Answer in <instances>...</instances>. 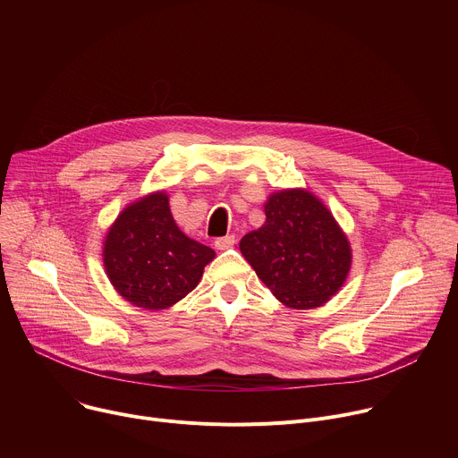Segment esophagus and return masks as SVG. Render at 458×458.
I'll use <instances>...</instances> for the list:
<instances>
[{"label":"esophagus","instance_id":"1","mask_svg":"<svg viewBox=\"0 0 458 458\" xmlns=\"http://www.w3.org/2000/svg\"><path fill=\"white\" fill-rule=\"evenodd\" d=\"M235 244V237L233 235H225V237H219L216 239V248L217 250H228Z\"/></svg>","mask_w":458,"mask_h":458}]
</instances>
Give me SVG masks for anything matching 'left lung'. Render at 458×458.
Returning <instances> with one entry per match:
<instances>
[{
    "label": "left lung",
    "instance_id": "1",
    "mask_svg": "<svg viewBox=\"0 0 458 458\" xmlns=\"http://www.w3.org/2000/svg\"><path fill=\"white\" fill-rule=\"evenodd\" d=\"M265 214V225L239 242L244 259L286 306L308 310L324 304L352 267L350 242L334 216L304 190L274 193Z\"/></svg>",
    "mask_w": 458,
    "mask_h": 458
}]
</instances>
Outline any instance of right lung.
<instances>
[{
  "mask_svg": "<svg viewBox=\"0 0 458 458\" xmlns=\"http://www.w3.org/2000/svg\"><path fill=\"white\" fill-rule=\"evenodd\" d=\"M216 251L186 237L163 191L126 207L103 250L110 283L121 297L145 310H163L198 286Z\"/></svg>",
  "mask_w": 458,
  "mask_h": 458,
  "instance_id": "1",
  "label": "right lung"
}]
</instances>
